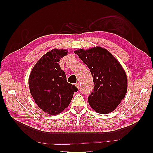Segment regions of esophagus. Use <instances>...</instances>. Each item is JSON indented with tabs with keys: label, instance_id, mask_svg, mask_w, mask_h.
<instances>
[{
	"label": "esophagus",
	"instance_id": "34e87169",
	"mask_svg": "<svg viewBox=\"0 0 153 153\" xmlns=\"http://www.w3.org/2000/svg\"><path fill=\"white\" fill-rule=\"evenodd\" d=\"M75 86L78 89V88L80 87V84H79V83H76V84H75Z\"/></svg>",
	"mask_w": 153,
	"mask_h": 153
}]
</instances>
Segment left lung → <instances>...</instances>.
I'll return each mask as SVG.
<instances>
[{
	"mask_svg": "<svg viewBox=\"0 0 153 153\" xmlns=\"http://www.w3.org/2000/svg\"><path fill=\"white\" fill-rule=\"evenodd\" d=\"M89 68L94 89L88 97L91 108L101 114L112 112L124 99L127 92L126 73L108 51L101 47L75 51Z\"/></svg>",
	"mask_w": 153,
	"mask_h": 153,
	"instance_id": "8db88e82",
	"label": "left lung"
}]
</instances>
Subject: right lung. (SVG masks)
Listing matches in <instances>:
<instances>
[{"label": "right lung", "instance_id": "add662e5", "mask_svg": "<svg viewBox=\"0 0 153 153\" xmlns=\"http://www.w3.org/2000/svg\"><path fill=\"white\" fill-rule=\"evenodd\" d=\"M68 51L53 49L41 57L32 69L29 79L30 94L36 103L48 114H59L68 107L78 89L67 82L59 62Z\"/></svg>", "mask_w": 153, "mask_h": 153}]
</instances>
